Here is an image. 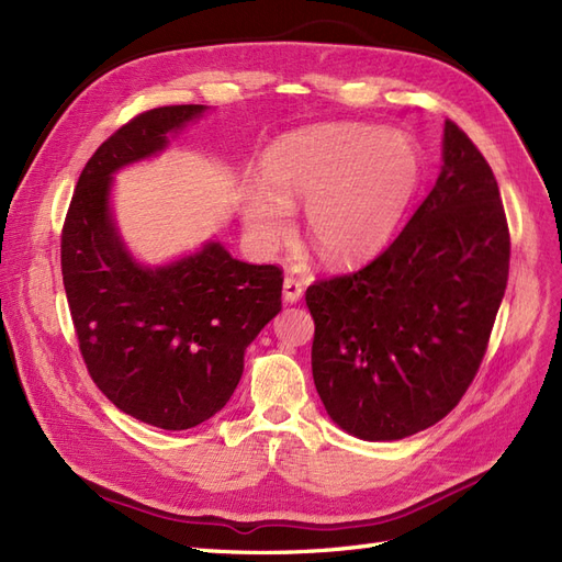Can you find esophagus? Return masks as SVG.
Instances as JSON below:
<instances>
[{"mask_svg":"<svg viewBox=\"0 0 562 562\" xmlns=\"http://www.w3.org/2000/svg\"><path fill=\"white\" fill-rule=\"evenodd\" d=\"M302 283L297 281V279H293V277H285V281H283V300L288 302V304H293V302H297L300 297H302Z\"/></svg>","mask_w":562,"mask_h":562,"instance_id":"34e87169","label":"esophagus"}]
</instances>
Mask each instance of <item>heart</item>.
<instances>
[{
  "mask_svg": "<svg viewBox=\"0 0 562 562\" xmlns=\"http://www.w3.org/2000/svg\"><path fill=\"white\" fill-rule=\"evenodd\" d=\"M265 182L244 190L250 244L269 255L293 234L291 209L307 206V236L330 265H359L394 236L419 180L413 143L394 131L328 124L285 135L267 151Z\"/></svg>",
  "mask_w": 562,
  "mask_h": 562,
  "instance_id": "obj_1",
  "label": "heart"
}]
</instances>
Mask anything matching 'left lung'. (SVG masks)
<instances>
[{
    "label": "left lung",
    "instance_id": "left-lung-1",
    "mask_svg": "<svg viewBox=\"0 0 562 562\" xmlns=\"http://www.w3.org/2000/svg\"><path fill=\"white\" fill-rule=\"evenodd\" d=\"M508 258L495 173L448 119L443 168L403 232L359 271L304 295L314 384L337 427L398 440L443 419L483 363Z\"/></svg>",
    "mask_w": 562,
    "mask_h": 562
}]
</instances>
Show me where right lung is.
Wrapping results in <instances>:
<instances>
[{
	"mask_svg": "<svg viewBox=\"0 0 562 562\" xmlns=\"http://www.w3.org/2000/svg\"><path fill=\"white\" fill-rule=\"evenodd\" d=\"M203 105L133 116L83 166L60 234V267L81 359L126 415L182 431L223 411L244 351L281 312L283 269L234 260L215 241L168 267H140L119 241L112 173L166 147Z\"/></svg>",
	"mask_w": 562,
	"mask_h": 562,
	"instance_id": "1",
	"label": "right lung"
}]
</instances>
